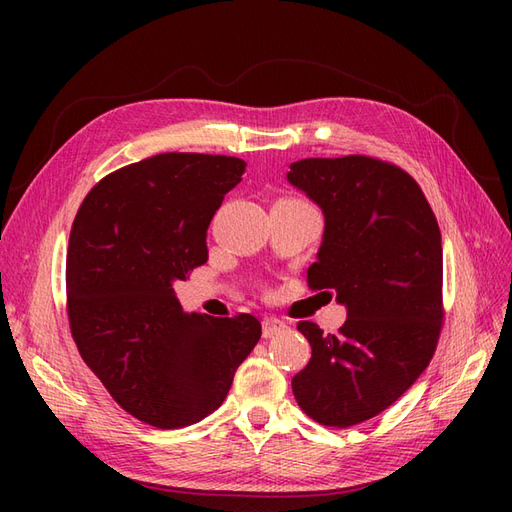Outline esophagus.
<instances>
[{"label": "esophagus", "instance_id": "esophagus-1", "mask_svg": "<svg viewBox=\"0 0 512 512\" xmlns=\"http://www.w3.org/2000/svg\"><path fill=\"white\" fill-rule=\"evenodd\" d=\"M286 329V322L280 318H265L262 320V335L265 337H275L280 331Z\"/></svg>", "mask_w": 512, "mask_h": 512}]
</instances>
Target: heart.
Returning <instances> with one entry per match:
<instances>
[{
	"label": "heart",
	"instance_id": "1",
	"mask_svg": "<svg viewBox=\"0 0 512 512\" xmlns=\"http://www.w3.org/2000/svg\"><path fill=\"white\" fill-rule=\"evenodd\" d=\"M286 200H297V198H286Z\"/></svg>",
	"mask_w": 512,
	"mask_h": 512
}]
</instances>
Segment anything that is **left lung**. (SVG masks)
Here are the masks:
<instances>
[{
  "instance_id": "left-lung-1",
  "label": "left lung",
  "mask_w": 512,
  "mask_h": 512,
  "mask_svg": "<svg viewBox=\"0 0 512 512\" xmlns=\"http://www.w3.org/2000/svg\"><path fill=\"white\" fill-rule=\"evenodd\" d=\"M286 177L324 215L307 282L348 316L337 335L309 320L297 324L312 359L292 378V393L322 425H359L395 404L436 350L438 220L406 170L374 158H307L290 164Z\"/></svg>"
}]
</instances>
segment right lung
<instances>
[{"label": "right lung", "mask_w": 512, "mask_h": 512, "mask_svg": "<svg viewBox=\"0 0 512 512\" xmlns=\"http://www.w3.org/2000/svg\"><path fill=\"white\" fill-rule=\"evenodd\" d=\"M245 166L160 153L104 177L74 218L72 337L117 404L147 425L179 429L218 410L260 339L258 318L188 314L173 288L207 262V228Z\"/></svg>", "instance_id": "add662e5"}]
</instances>
